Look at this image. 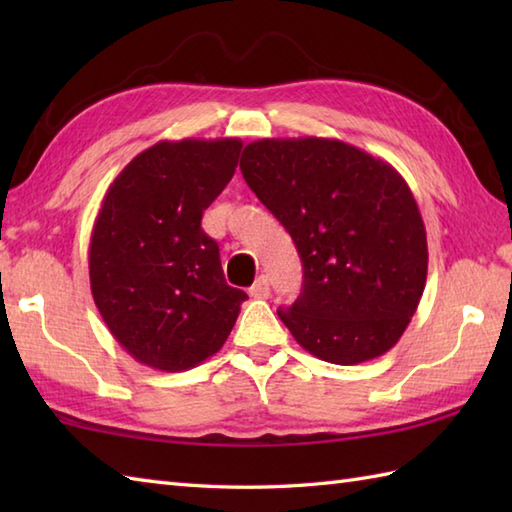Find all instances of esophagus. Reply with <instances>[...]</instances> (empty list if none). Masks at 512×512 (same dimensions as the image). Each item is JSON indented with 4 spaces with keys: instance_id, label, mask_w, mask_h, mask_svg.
I'll return each instance as SVG.
<instances>
[{
    "instance_id": "obj_1",
    "label": "esophagus",
    "mask_w": 512,
    "mask_h": 512,
    "mask_svg": "<svg viewBox=\"0 0 512 512\" xmlns=\"http://www.w3.org/2000/svg\"><path fill=\"white\" fill-rule=\"evenodd\" d=\"M248 295H250V297H255V299H268V295H270V284H268V277H266V275L259 277V279L255 281V284L250 286Z\"/></svg>"
}]
</instances>
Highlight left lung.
<instances>
[{
	"label": "left lung",
	"instance_id": "8db88e82",
	"mask_svg": "<svg viewBox=\"0 0 512 512\" xmlns=\"http://www.w3.org/2000/svg\"><path fill=\"white\" fill-rule=\"evenodd\" d=\"M239 169L284 224L303 288L279 319L321 361L358 365L398 343L427 281V231L405 178L334 138H264Z\"/></svg>",
	"mask_w": 512,
	"mask_h": 512
}]
</instances>
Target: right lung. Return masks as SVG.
Instances as JSON below:
<instances>
[{
    "label": "right lung",
    "mask_w": 512,
    "mask_h": 512,
    "mask_svg": "<svg viewBox=\"0 0 512 512\" xmlns=\"http://www.w3.org/2000/svg\"><path fill=\"white\" fill-rule=\"evenodd\" d=\"M242 140H160L107 189L90 239V286L138 363L184 372L231 334L244 290L224 279L202 213L231 182Z\"/></svg>",
    "instance_id": "add662e5"
}]
</instances>
